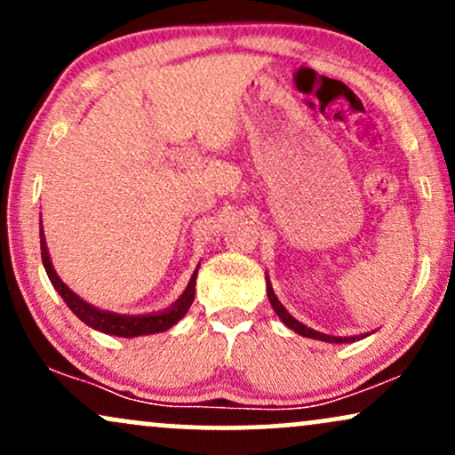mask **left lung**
Masks as SVG:
<instances>
[{
	"instance_id": "8db88e82",
	"label": "left lung",
	"mask_w": 455,
	"mask_h": 455,
	"mask_svg": "<svg viewBox=\"0 0 455 455\" xmlns=\"http://www.w3.org/2000/svg\"><path fill=\"white\" fill-rule=\"evenodd\" d=\"M267 297H269L271 306H274L275 315H278V316L282 318V323H284L286 327L293 329V331L299 333V336L315 338V340H323V342H336V344H342V342H355V340H357V336H355V338H333V336H325V333H318V331H315V329H310V327L301 325L299 321H295V318L291 316L289 312L284 310V306H282L280 301H278V297H275L274 289H271V286H269V282H267Z\"/></svg>"
}]
</instances>
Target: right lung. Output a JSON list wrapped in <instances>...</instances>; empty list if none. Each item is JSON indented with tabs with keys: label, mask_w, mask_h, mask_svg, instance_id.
<instances>
[{
	"label": "right lung",
	"mask_w": 455,
	"mask_h": 455,
	"mask_svg": "<svg viewBox=\"0 0 455 455\" xmlns=\"http://www.w3.org/2000/svg\"><path fill=\"white\" fill-rule=\"evenodd\" d=\"M40 250H43V263L46 269V275H49L51 284L55 286L57 293L61 295V299L66 301L68 307H70L75 315L81 318L83 323L98 329V331L111 333V336H119V338H134V336H149V333H160L166 331L169 327H173L181 316L186 315L188 307L192 306L195 301V284H196V274L192 275L190 284H188L186 293L175 301L169 310L160 312V315H149V316H122V315H113V312H102L98 307H93L90 304L81 299V297L72 293L70 289L60 280V275L55 274L53 265H51L49 259V250H46V242H44V233H40Z\"/></svg>",
	"instance_id": "obj_1"
}]
</instances>
